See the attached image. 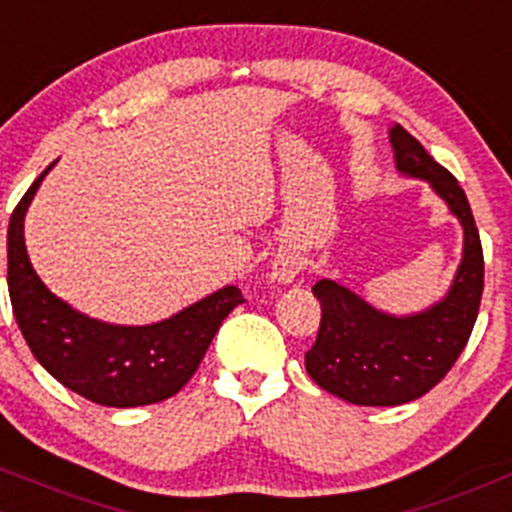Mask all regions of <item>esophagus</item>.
Here are the masks:
<instances>
[{
    "instance_id": "esophagus-1",
    "label": "esophagus",
    "mask_w": 512,
    "mask_h": 512,
    "mask_svg": "<svg viewBox=\"0 0 512 512\" xmlns=\"http://www.w3.org/2000/svg\"><path fill=\"white\" fill-rule=\"evenodd\" d=\"M300 270H303V262L290 250L278 252V257L272 260V278L278 280V283H293Z\"/></svg>"
}]
</instances>
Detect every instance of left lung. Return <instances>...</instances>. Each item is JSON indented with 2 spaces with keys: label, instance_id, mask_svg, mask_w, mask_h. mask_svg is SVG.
<instances>
[{
  "label": "left lung",
  "instance_id": "8db88e82",
  "mask_svg": "<svg viewBox=\"0 0 512 512\" xmlns=\"http://www.w3.org/2000/svg\"><path fill=\"white\" fill-rule=\"evenodd\" d=\"M396 169L427 179L465 229V255L442 303L407 318L371 308L343 285L318 280L321 326L305 371L328 394L358 407H399L419 399L447 376L470 341L485 283L480 232L465 191L424 151L407 128H391Z\"/></svg>",
  "mask_w": 512,
  "mask_h": 512
}]
</instances>
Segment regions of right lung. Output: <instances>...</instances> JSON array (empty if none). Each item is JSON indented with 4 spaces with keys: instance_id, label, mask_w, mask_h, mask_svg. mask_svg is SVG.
I'll return each mask as SVG.
<instances>
[{
    "instance_id": "right-lung-1",
    "label": "right lung",
    "mask_w": 512,
    "mask_h": 512,
    "mask_svg": "<svg viewBox=\"0 0 512 512\" xmlns=\"http://www.w3.org/2000/svg\"><path fill=\"white\" fill-rule=\"evenodd\" d=\"M52 164L19 199L7 232V285L14 318L42 369L100 407H146L174 396L202 364L242 290L227 285L154 326H111L45 288L25 247V212Z\"/></svg>"
}]
</instances>
